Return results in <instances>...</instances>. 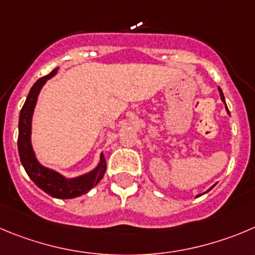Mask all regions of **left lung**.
<instances>
[{
    "instance_id": "obj_1",
    "label": "left lung",
    "mask_w": 255,
    "mask_h": 255,
    "mask_svg": "<svg viewBox=\"0 0 255 255\" xmlns=\"http://www.w3.org/2000/svg\"><path fill=\"white\" fill-rule=\"evenodd\" d=\"M218 90H219V94H220V99H221V101H223V103H224V104H225V109H227L228 114H229V109H228V107H227V103H225V98H224V94H223V92H221V89H220V88H219V87H218ZM214 186H215V185H213V186H211V187H210V189H209V190H206V191H205V192H204V194H206V192H209V191H210V190H211V189H213V187H214ZM204 194H200V195H197V196H196V197L201 196V195H204Z\"/></svg>"
}]
</instances>
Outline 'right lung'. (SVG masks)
Listing matches in <instances>:
<instances>
[{
	"instance_id": "1",
	"label": "right lung",
	"mask_w": 255,
	"mask_h": 255,
	"mask_svg": "<svg viewBox=\"0 0 255 255\" xmlns=\"http://www.w3.org/2000/svg\"><path fill=\"white\" fill-rule=\"evenodd\" d=\"M58 70L59 68H55L49 75L40 78L28 92L25 104L20 112V118H18L17 147L21 163L28 177L35 182L36 186H39L47 195L56 199H74V197L82 196L89 192L93 187L101 182L106 173L107 163L103 152H102L98 165L93 170L77 177H66L58 171L44 166L37 160L32 142H31L32 117H34L35 107H36L37 98H39L42 87L46 84L47 80L56 75Z\"/></svg>"
}]
</instances>
